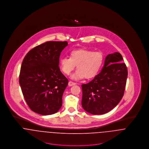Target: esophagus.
Wrapping results in <instances>:
<instances>
[{"instance_id": "esophagus-1", "label": "esophagus", "mask_w": 149, "mask_h": 149, "mask_svg": "<svg viewBox=\"0 0 149 149\" xmlns=\"http://www.w3.org/2000/svg\"><path fill=\"white\" fill-rule=\"evenodd\" d=\"M76 84L75 83H74V82H73V81H69V83H68V85L69 86H72V85H76Z\"/></svg>"}]
</instances>
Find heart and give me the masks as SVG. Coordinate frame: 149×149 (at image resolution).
<instances>
[{"label":"heart","instance_id":"obj_1","mask_svg":"<svg viewBox=\"0 0 149 149\" xmlns=\"http://www.w3.org/2000/svg\"><path fill=\"white\" fill-rule=\"evenodd\" d=\"M104 62V55L101 52L79 49L72 50L69 57L60 60V68L66 75H69L76 65L77 70L72 76L74 79H91L96 77Z\"/></svg>","mask_w":149,"mask_h":149}]
</instances>
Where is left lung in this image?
Instances as JSON below:
<instances>
[{
	"mask_svg": "<svg viewBox=\"0 0 149 149\" xmlns=\"http://www.w3.org/2000/svg\"><path fill=\"white\" fill-rule=\"evenodd\" d=\"M122 55L115 52L107 56L101 72L89 83L81 85V104L93 115L108 112L122 99L127 78L126 64Z\"/></svg>",
	"mask_w": 149,
	"mask_h": 149,
	"instance_id": "8db88e82",
	"label": "left lung"
}]
</instances>
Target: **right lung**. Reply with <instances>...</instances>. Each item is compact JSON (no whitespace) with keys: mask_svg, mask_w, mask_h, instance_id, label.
<instances>
[{"mask_svg":"<svg viewBox=\"0 0 149 149\" xmlns=\"http://www.w3.org/2000/svg\"><path fill=\"white\" fill-rule=\"evenodd\" d=\"M67 41H47L36 46L25 56L19 74V84L28 106L47 115L62 106L68 80L60 71L59 59Z\"/></svg>","mask_w":149,"mask_h":149,"instance_id":"obj_1","label":"right lung"}]
</instances>
